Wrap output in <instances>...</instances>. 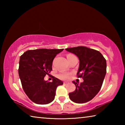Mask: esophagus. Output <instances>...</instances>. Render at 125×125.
Listing matches in <instances>:
<instances>
[{
    "mask_svg": "<svg viewBox=\"0 0 125 125\" xmlns=\"http://www.w3.org/2000/svg\"><path fill=\"white\" fill-rule=\"evenodd\" d=\"M63 83H64V84H65V85H67V84H69V83H68V82H64Z\"/></svg>",
    "mask_w": 125,
    "mask_h": 125,
    "instance_id": "1",
    "label": "esophagus"
}]
</instances>
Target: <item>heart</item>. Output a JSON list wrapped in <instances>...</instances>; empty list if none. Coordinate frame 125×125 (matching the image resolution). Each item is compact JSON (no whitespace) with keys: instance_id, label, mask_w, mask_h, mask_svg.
<instances>
[{"instance_id":"b5f03b06","label":"heart","mask_w":125,"mask_h":125,"mask_svg":"<svg viewBox=\"0 0 125 125\" xmlns=\"http://www.w3.org/2000/svg\"><path fill=\"white\" fill-rule=\"evenodd\" d=\"M69 55H71V54H68V56H69ZM58 77L62 79H68V78L70 77V74L67 73H61L60 74H59Z\"/></svg>"}]
</instances>
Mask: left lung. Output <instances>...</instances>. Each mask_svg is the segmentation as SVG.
<instances>
[{
	"instance_id": "8db88e82",
	"label": "left lung",
	"mask_w": 125,
	"mask_h": 125,
	"mask_svg": "<svg viewBox=\"0 0 125 125\" xmlns=\"http://www.w3.org/2000/svg\"><path fill=\"white\" fill-rule=\"evenodd\" d=\"M65 50L79 58L77 75L84 80L80 84L73 81L76 88L73 92L69 93V98L76 103L88 102L100 90L106 73V61L99 51L84 46L68 48Z\"/></svg>"
}]
</instances>
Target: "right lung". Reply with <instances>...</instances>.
<instances>
[{
  "label": "right lung",
  "instance_id": "add662e5",
  "mask_svg": "<svg viewBox=\"0 0 125 125\" xmlns=\"http://www.w3.org/2000/svg\"><path fill=\"white\" fill-rule=\"evenodd\" d=\"M63 49L41 48L28 50L20 56L19 75L25 94L37 104H48L54 99L57 87L63 82L53 77L52 82L44 79L52 70L56 56Z\"/></svg>",
  "mask_w": 125,
  "mask_h": 125
}]
</instances>
